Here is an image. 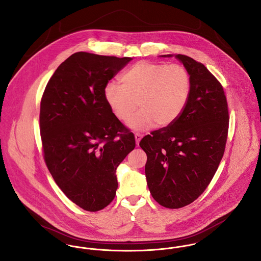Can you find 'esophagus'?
I'll list each match as a JSON object with an SVG mask.
<instances>
[{
	"instance_id": "34e87169",
	"label": "esophagus",
	"mask_w": 261,
	"mask_h": 261,
	"mask_svg": "<svg viewBox=\"0 0 261 261\" xmlns=\"http://www.w3.org/2000/svg\"><path fill=\"white\" fill-rule=\"evenodd\" d=\"M142 137H143V135L140 134V133H136V134H135V141H136V145H137V146L139 145V142H140L141 139H142Z\"/></svg>"
}]
</instances>
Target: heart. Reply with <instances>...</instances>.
Here are the masks:
<instances>
[{"label":"heart","instance_id":"b5f03b06","mask_svg":"<svg viewBox=\"0 0 261 261\" xmlns=\"http://www.w3.org/2000/svg\"><path fill=\"white\" fill-rule=\"evenodd\" d=\"M120 81L121 84L105 85L104 99L121 121L128 120L140 106V111L127 124L134 131L147 130L155 124L158 127L173 124L191 96V75L180 64L142 60L127 69Z\"/></svg>","mask_w":261,"mask_h":261}]
</instances>
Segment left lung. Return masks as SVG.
Instances as JSON below:
<instances>
[{
	"instance_id": "1",
	"label": "left lung",
	"mask_w": 261,
	"mask_h": 261,
	"mask_svg": "<svg viewBox=\"0 0 261 261\" xmlns=\"http://www.w3.org/2000/svg\"><path fill=\"white\" fill-rule=\"evenodd\" d=\"M175 57L189 71L191 96L173 124L141 140L147 154L145 175L154 200L180 208L197 200L214 178L224 153L228 110L223 88L208 69L184 55Z\"/></svg>"
}]
</instances>
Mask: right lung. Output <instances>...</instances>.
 I'll use <instances>...</instances> for the list:
<instances>
[{
  "mask_svg": "<svg viewBox=\"0 0 261 261\" xmlns=\"http://www.w3.org/2000/svg\"><path fill=\"white\" fill-rule=\"evenodd\" d=\"M131 58L80 51L64 60L40 101L43 156L63 194L81 208L97 212L113 201L116 169L135 138L104 99V87Z\"/></svg>",
  "mask_w": 261,
  "mask_h": 261,
  "instance_id": "1",
  "label": "right lung"
}]
</instances>
